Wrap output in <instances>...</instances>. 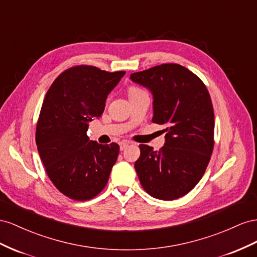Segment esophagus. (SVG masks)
<instances>
[{
	"label": "esophagus",
	"instance_id": "34e87169",
	"mask_svg": "<svg viewBox=\"0 0 257 257\" xmlns=\"http://www.w3.org/2000/svg\"><path fill=\"white\" fill-rule=\"evenodd\" d=\"M130 142L129 141H122L119 143V148H120V151H123L124 149L127 148V146H129Z\"/></svg>",
	"mask_w": 257,
	"mask_h": 257
}]
</instances>
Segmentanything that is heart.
<instances>
[{
	"instance_id": "heart-1",
	"label": "heart",
	"mask_w": 257,
	"mask_h": 257,
	"mask_svg": "<svg viewBox=\"0 0 257 257\" xmlns=\"http://www.w3.org/2000/svg\"><path fill=\"white\" fill-rule=\"evenodd\" d=\"M144 92V90H142L141 88L139 87H136V86H131L129 89H128V94H129V98L134 97V96H137V94H140Z\"/></svg>"
}]
</instances>
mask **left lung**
<instances>
[{
	"mask_svg": "<svg viewBox=\"0 0 257 257\" xmlns=\"http://www.w3.org/2000/svg\"><path fill=\"white\" fill-rule=\"evenodd\" d=\"M152 91V121L166 127L158 152L141 144L135 168L144 190L161 200L189 193L204 174L214 148V111L206 85L177 63L156 65L130 75Z\"/></svg>",
	"mask_w": 257,
	"mask_h": 257,
	"instance_id": "1",
	"label": "left lung"
}]
</instances>
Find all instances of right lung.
<instances>
[{
    "label": "right lung",
    "instance_id": "add662e5",
    "mask_svg": "<svg viewBox=\"0 0 257 257\" xmlns=\"http://www.w3.org/2000/svg\"><path fill=\"white\" fill-rule=\"evenodd\" d=\"M124 73L75 65L54 80L44 99L36 145L48 178L71 199L85 201L100 194L118 157V144L90 141L87 130Z\"/></svg>",
    "mask_w": 257,
    "mask_h": 257
}]
</instances>
